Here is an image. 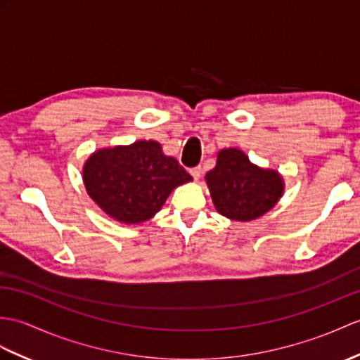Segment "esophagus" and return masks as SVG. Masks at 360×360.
<instances>
[{"mask_svg":"<svg viewBox=\"0 0 360 360\" xmlns=\"http://www.w3.org/2000/svg\"><path fill=\"white\" fill-rule=\"evenodd\" d=\"M190 174H191V176H193L195 181H199L200 174H202V169H200V167H195V169L190 170Z\"/></svg>","mask_w":360,"mask_h":360,"instance_id":"esophagus-1","label":"esophagus"}]
</instances>
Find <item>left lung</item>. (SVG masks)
Wrapping results in <instances>:
<instances>
[{"instance_id":"8db88e82","label":"left lung","mask_w":360,"mask_h":360,"mask_svg":"<svg viewBox=\"0 0 360 360\" xmlns=\"http://www.w3.org/2000/svg\"><path fill=\"white\" fill-rule=\"evenodd\" d=\"M205 182L216 212L238 222L261 218L279 202L285 190L278 170L253 164L236 147L219 150L214 169L205 174Z\"/></svg>"}]
</instances>
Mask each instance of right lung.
Here are the masks:
<instances>
[{
	"instance_id": "right-lung-1",
	"label": "right lung",
	"mask_w": 360,
	"mask_h": 360,
	"mask_svg": "<svg viewBox=\"0 0 360 360\" xmlns=\"http://www.w3.org/2000/svg\"><path fill=\"white\" fill-rule=\"evenodd\" d=\"M82 181L108 218L135 225L152 219L172 191L193 178L148 139L96 150L82 167Z\"/></svg>"
}]
</instances>
